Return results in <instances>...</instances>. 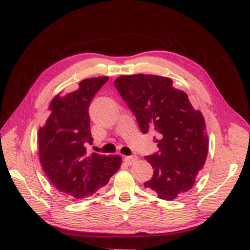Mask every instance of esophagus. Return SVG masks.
<instances>
[{
	"instance_id": "1",
	"label": "esophagus",
	"mask_w": 250,
	"mask_h": 250,
	"mask_svg": "<svg viewBox=\"0 0 250 250\" xmlns=\"http://www.w3.org/2000/svg\"><path fill=\"white\" fill-rule=\"evenodd\" d=\"M136 161H137L136 156H128V157L125 158V162L128 164V166H131V164H133Z\"/></svg>"
}]
</instances>
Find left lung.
<instances>
[{
	"label": "left lung",
	"instance_id": "left-lung-1",
	"mask_svg": "<svg viewBox=\"0 0 250 250\" xmlns=\"http://www.w3.org/2000/svg\"><path fill=\"white\" fill-rule=\"evenodd\" d=\"M115 87L133 111L143 133L155 131L159 151L147 156L153 176L145 188L171 201L192 188L208 151L203 115L168 77L121 75Z\"/></svg>",
	"mask_w": 250,
	"mask_h": 250
}]
</instances>
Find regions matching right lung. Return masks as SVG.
Masks as SVG:
<instances>
[{
  "instance_id": "add662e5",
  "label": "right lung",
  "mask_w": 250,
  "mask_h": 250,
  "mask_svg": "<svg viewBox=\"0 0 250 250\" xmlns=\"http://www.w3.org/2000/svg\"><path fill=\"white\" fill-rule=\"evenodd\" d=\"M107 76L83 79L75 91L57 94L51 100L50 115L39 131L40 161L55 187L70 199H84L94 194L118 171V155H88L86 143L90 132L89 104Z\"/></svg>"
}]
</instances>
